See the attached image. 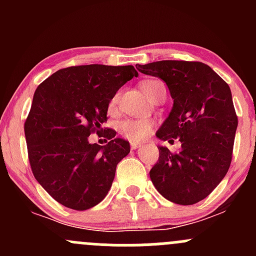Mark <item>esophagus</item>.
<instances>
[{
  "label": "esophagus",
  "mask_w": 256,
  "mask_h": 256,
  "mask_svg": "<svg viewBox=\"0 0 256 256\" xmlns=\"http://www.w3.org/2000/svg\"><path fill=\"white\" fill-rule=\"evenodd\" d=\"M141 146H142V144H138V142H131V148H132V150L138 148V147H141Z\"/></svg>",
  "instance_id": "34e87169"
}]
</instances>
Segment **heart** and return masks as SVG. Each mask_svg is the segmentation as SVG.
Masks as SVG:
<instances>
[{"label":"heart","mask_w":256,"mask_h":256,"mask_svg":"<svg viewBox=\"0 0 256 256\" xmlns=\"http://www.w3.org/2000/svg\"><path fill=\"white\" fill-rule=\"evenodd\" d=\"M157 82H157V80H147V82H144L141 84V89L144 90V94L148 95L151 88ZM116 102H118V96H114L112 102H110V109L115 106ZM152 130H154V121L148 118H128V120H124L118 124V131H120L121 135L128 138V141H132V142H138V141L147 138L151 135Z\"/></svg>","instance_id":"heart-1"}]
</instances>
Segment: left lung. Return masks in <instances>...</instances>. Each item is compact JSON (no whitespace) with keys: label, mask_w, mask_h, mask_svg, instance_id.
Returning a JSON list of instances; mask_svg holds the SVG:
<instances>
[{"label":"left lung","mask_w":256,"mask_h":256,"mask_svg":"<svg viewBox=\"0 0 256 256\" xmlns=\"http://www.w3.org/2000/svg\"><path fill=\"white\" fill-rule=\"evenodd\" d=\"M138 70L161 78L174 106L156 136L180 150L158 146L160 157L150 171L156 190L166 200L190 206L204 200L226 177L232 162L238 116L229 85L200 62L160 60Z\"/></svg>","instance_id":"left-lung-1"}]
</instances>
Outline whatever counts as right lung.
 Returning a JSON list of instances; mask_svg holds the SVG:
<instances>
[{
  "instance_id": "1",
  "label": "right lung",
  "mask_w": 256,
  "mask_h": 256,
  "mask_svg": "<svg viewBox=\"0 0 256 256\" xmlns=\"http://www.w3.org/2000/svg\"><path fill=\"white\" fill-rule=\"evenodd\" d=\"M132 66H69L38 85L24 122L28 160L36 180L64 207L85 210L112 188L116 166L130 144L104 128L105 146L90 144L102 132L110 100L138 76Z\"/></svg>"
}]
</instances>
